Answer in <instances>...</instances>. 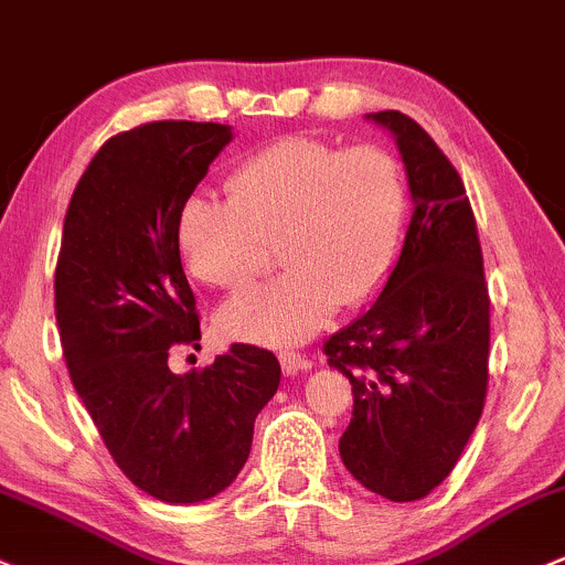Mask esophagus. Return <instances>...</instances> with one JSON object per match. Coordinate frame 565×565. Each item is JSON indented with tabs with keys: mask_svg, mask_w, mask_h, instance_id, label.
I'll return each mask as SVG.
<instances>
[{
	"mask_svg": "<svg viewBox=\"0 0 565 565\" xmlns=\"http://www.w3.org/2000/svg\"><path fill=\"white\" fill-rule=\"evenodd\" d=\"M278 362H281V370L287 377L297 375L300 370H308V359L300 356V353H281V356H278Z\"/></svg>",
	"mask_w": 565,
	"mask_h": 565,
	"instance_id": "esophagus-1",
	"label": "esophagus"
}]
</instances>
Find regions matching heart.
<instances>
[{"label": "heart", "mask_w": 565, "mask_h": 565, "mask_svg": "<svg viewBox=\"0 0 565 565\" xmlns=\"http://www.w3.org/2000/svg\"><path fill=\"white\" fill-rule=\"evenodd\" d=\"M231 201L192 195L177 212V246L198 281L244 289L278 244L287 273L233 297L216 324L238 343L289 349L334 308L373 300L392 273L407 188L381 147L287 136L263 147L225 182Z\"/></svg>", "instance_id": "1"}]
</instances>
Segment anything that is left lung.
Returning <instances> with one entry per match:
<instances>
[{"label": "left lung", "mask_w": 565, "mask_h": 565, "mask_svg": "<svg viewBox=\"0 0 565 565\" xmlns=\"http://www.w3.org/2000/svg\"><path fill=\"white\" fill-rule=\"evenodd\" d=\"M367 120L396 139L413 198L399 259L381 295L324 343L351 381L345 469L392 501L429 495L454 472L486 405L491 300L461 177L413 117Z\"/></svg>", "instance_id": "obj_1"}]
</instances>
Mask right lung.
<instances>
[{
	"instance_id": "obj_1",
	"label": "right lung",
	"mask_w": 565,
	"mask_h": 565,
	"mask_svg": "<svg viewBox=\"0 0 565 565\" xmlns=\"http://www.w3.org/2000/svg\"><path fill=\"white\" fill-rule=\"evenodd\" d=\"M231 139V126L190 120L111 136L74 188L55 265L74 392L122 475L166 504L231 486L281 381L278 359L244 343L203 370H169V353L201 349L177 212Z\"/></svg>"
}]
</instances>
